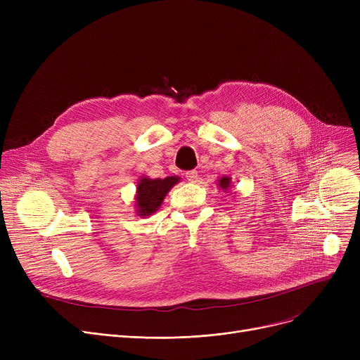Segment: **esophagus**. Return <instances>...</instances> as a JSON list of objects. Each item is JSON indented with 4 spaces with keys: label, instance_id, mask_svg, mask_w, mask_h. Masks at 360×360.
<instances>
[{
    "label": "esophagus",
    "instance_id": "34e87169",
    "mask_svg": "<svg viewBox=\"0 0 360 360\" xmlns=\"http://www.w3.org/2000/svg\"><path fill=\"white\" fill-rule=\"evenodd\" d=\"M185 178L190 182H195L197 178H198V172H197V170H188V172L185 174Z\"/></svg>",
    "mask_w": 360,
    "mask_h": 360
}]
</instances>
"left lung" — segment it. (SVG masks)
Listing matches in <instances>:
<instances>
[{"label": "left lung", "mask_w": 360, "mask_h": 360, "mask_svg": "<svg viewBox=\"0 0 360 360\" xmlns=\"http://www.w3.org/2000/svg\"><path fill=\"white\" fill-rule=\"evenodd\" d=\"M231 178L229 176H223V178H220L219 179V186L221 188V190H229V188H231Z\"/></svg>", "instance_id": "8db88e82"}]
</instances>
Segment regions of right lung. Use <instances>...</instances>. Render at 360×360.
<instances>
[{
	"label": "right lung",
	"instance_id": "add662e5",
	"mask_svg": "<svg viewBox=\"0 0 360 360\" xmlns=\"http://www.w3.org/2000/svg\"><path fill=\"white\" fill-rule=\"evenodd\" d=\"M178 182H179L178 176H166L165 179H160V178L150 179L143 176L137 184V194H136L137 214L141 217H146L156 213L159 207L162 205L166 194L170 191V188Z\"/></svg>",
	"mask_w": 360,
	"mask_h": 360
}]
</instances>
